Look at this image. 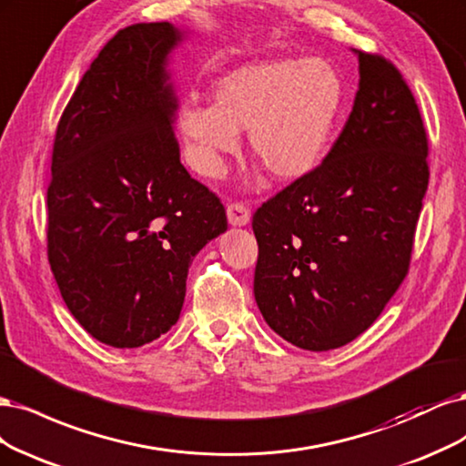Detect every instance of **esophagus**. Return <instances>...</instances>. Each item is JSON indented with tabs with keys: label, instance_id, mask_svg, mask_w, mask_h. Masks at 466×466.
Here are the masks:
<instances>
[{
	"label": "esophagus",
	"instance_id": "esophagus-1",
	"mask_svg": "<svg viewBox=\"0 0 466 466\" xmlns=\"http://www.w3.org/2000/svg\"><path fill=\"white\" fill-rule=\"evenodd\" d=\"M227 215L232 227H246L249 222V208L244 203H230Z\"/></svg>",
	"mask_w": 466,
	"mask_h": 466
}]
</instances>
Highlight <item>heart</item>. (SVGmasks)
Here are the masks:
<instances>
[{
	"instance_id": "obj_1",
	"label": "heart",
	"mask_w": 466,
	"mask_h": 466,
	"mask_svg": "<svg viewBox=\"0 0 466 466\" xmlns=\"http://www.w3.org/2000/svg\"><path fill=\"white\" fill-rule=\"evenodd\" d=\"M344 104V83L325 59H265L220 75L213 106L189 100L179 131L195 170L222 177L248 129L253 157L280 182L304 177L321 164Z\"/></svg>"
}]
</instances>
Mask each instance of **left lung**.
I'll use <instances>...</instances> for the list:
<instances>
[{"label": "left lung", "mask_w": 466, "mask_h": 466, "mask_svg": "<svg viewBox=\"0 0 466 466\" xmlns=\"http://www.w3.org/2000/svg\"><path fill=\"white\" fill-rule=\"evenodd\" d=\"M360 85L339 139L318 168L253 215V294L294 347H344L380 318L409 273L428 189V135L400 71L354 50Z\"/></svg>", "instance_id": "8db88e82"}]
</instances>
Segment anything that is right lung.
<instances>
[{"label":"right lung","mask_w":466,"mask_h":466,"mask_svg":"<svg viewBox=\"0 0 466 466\" xmlns=\"http://www.w3.org/2000/svg\"><path fill=\"white\" fill-rule=\"evenodd\" d=\"M170 23L117 31L83 75L56 129L48 259L71 315L114 349L177 321L195 255L227 211L179 162Z\"/></svg>","instance_id":"1"}]
</instances>
